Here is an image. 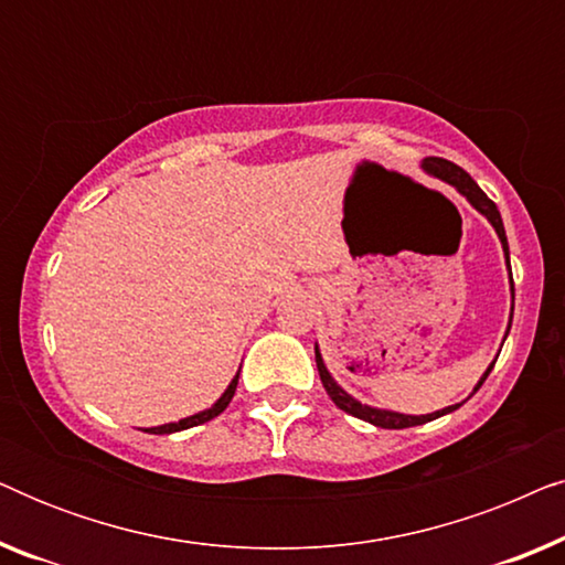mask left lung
I'll use <instances>...</instances> for the list:
<instances>
[{"label":"left lung","mask_w":565,"mask_h":565,"mask_svg":"<svg viewBox=\"0 0 565 565\" xmlns=\"http://www.w3.org/2000/svg\"><path fill=\"white\" fill-rule=\"evenodd\" d=\"M422 167L427 169L429 174H435V177H439V180L450 182L452 188H458V192H462V195L468 198V203L473 205L478 213H483L486 218L491 221V226L497 228V234H499V238H501V246H504L507 265H509V244H507V234H504V223H501V213H499L497 203H493V200H491L489 195H486V192L473 182V177H470V174L466 172V169H460L458 164H452V161L439 159V157H427V159L422 161ZM509 269H512V267H509ZM509 275H512V273H509ZM512 290H514V282H512ZM509 327H512V323H509ZM493 365H497V362H491V367L486 370L481 381H478L476 391L481 388L486 377H489ZM316 367H319L321 383H323V388H327L329 398L334 401V404H337L339 408H342V412L358 416V419H362V422L375 424V427H381V429H406V427H416V424L431 422V419H437V416L450 414V412H455V408L460 406V404L447 406V408H443V412H435V414H427V416H408V414H396V412H383V408H373V406L360 404V401H354V398L350 396V393H344L342 388H339V385L334 383V377L329 375L327 365H323L319 347H316Z\"/></svg>","instance_id":"left-lung-1"}]
</instances>
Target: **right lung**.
<instances>
[{"label": "right lung", "mask_w": 565, "mask_h": 565, "mask_svg": "<svg viewBox=\"0 0 565 565\" xmlns=\"http://www.w3.org/2000/svg\"><path fill=\"white\" fill-rule=\"evenodd\" d=\"M236 385H238V373H236L234 381H231L226 393H223V396H221L218 401H215V404H213L211 408H207V412H200V414H195V416H188V419L174 422V424H161V427H151V429H146V431H149V435H172V431H182V429L198 427V424H205V422L215 419V416H218V414L223 412V408H226V406L231 404V398H234V393H236Z\"/></svg>", "instance_id": "obj_1"}]
</instances>
